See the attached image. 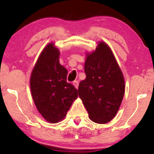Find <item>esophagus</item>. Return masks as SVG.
<instances>
[{"label":"esophagus","instance_id":"esophagus-1","mask_svg":"<svg viewBox=\"0 0 154 154\" xmlns=\"http://www.w3.org/2000/svg\"><path fill=\"white\" fill-rule=\"evenodd\" d=\"M73 85H74V87L76 88V89H78V88H79V81H73Z\"/></svg>","mask_w":154,"mask_h":154}]
</instances>
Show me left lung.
<instances>
[{
    "label": "left lung",
    "instance_id": "left-lung-1",
    "mask_svg": "<svg viewBox=\"0 0 154 154\" xmlns=\"http://www.w3.org/2000/svg\"><path fill=\"white\" fill-rule=\"evenodd\" d=\"M85 73L79 86L80 98L91 121L107 123L116 115L125 93L123 73L107 44L100 42L87 54Z\"/></svg>",
    "mask_w": 154,
    "mask_h": 154
}]
</instances>
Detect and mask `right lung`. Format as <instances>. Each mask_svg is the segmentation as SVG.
I'll use <instances>...</instances> for the list:
<instances>
[{
    "mask_svg": "<svg viewBox=\"0 0 154 154\" xmlns=\"http://www.w3.org/2000/svg\"><path fill=\"white\" fill-rule=\"evenodd\" d=\"M60 51L50 43L44 48L31 72L30 87L35 106L49 123L65 118L78 90L67 83L68 71L60 64Z\"/></svg>",
    "mask_w": 154,
    "mask_h": 154,
    "instance_id": "1",
    "label": "right lung"
}]
</instances>
